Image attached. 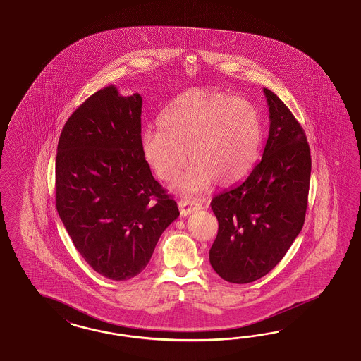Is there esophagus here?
I'll return each mask as SVG.
<instances>
[{"mask_svg": "<svg viewBox=\"0 0 361 361\" xmlns=\"http://www.w3.org/2000/svg\"><path fill=\"white\" fill-rule=\"evenodd\" d=\"M178 208L183 216H188L190 213H193L195 210L202 208V204L197 200H192V198H183L178 201Z\"/></svg>", "mask_w": 361, "mask_h": 361, "instance_id": "1", "label": "esophagus"}]
</instances>
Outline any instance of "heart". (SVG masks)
Masks as SVG:
<instances>
[{
	"label": "heart",
	"mask_w": 361,
	"mask_h": 361,
	"mask_svg": "<svg viewBox=\"0 0 361 361\" xmlns=\"http://www.w3.org/2000/svg\"><path fill=\"white\" fill-rule=\"evenodd\" d=\"M261 119L246 99L212 90H190L165 109L159 128L142 133V154L154 173L175 181L189 195L208 189L213 180L231 185L250 172L261 145Z\"/></svg>",
	"instance_id": "heart-1"
}]
</instances>
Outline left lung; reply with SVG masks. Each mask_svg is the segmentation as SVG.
I'll list each match as a JSON object with an SVG mask.
<instances>
[{"instance_id": "1", "label": "left lung", "mask_w": 361, "mask_h": 361, "mask_svg": "<svg viewBox=\"0 0 361 361\" xmlns=\"http://www.w3.org/2000/svg\"><path fill=\"white\" fill-rule=\"evenodd\" d=\"M270 131L262 160L243 183L214 197L219 233L209 252L214 271L230 283H250L271 271L306 219L311 154L306 133L281 99L263 88Z\"/></svg>"}]
</instances>
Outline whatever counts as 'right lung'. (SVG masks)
<instances>
[{
    "label": "right lung",
    "instance_id": "add662e5",
    "mask_svg": "<svg viewBox=\"0 0 361 361\" xmlns=\"http://www.w3.org/2000/svg\"><path fill=\"white\" fill-rule=\"evenodd\" d=\"M142 104L139 94L99 90L67 119L58 142V214L85 261L112 281L142 273L180 216L142 154Z\"/></svg>",
    "mask_w": 361,
    "mask_h": 361
}]
</instances>
